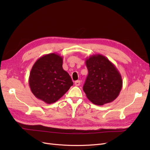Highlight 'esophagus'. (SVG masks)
I'll return each instance as SVG.
<instances>
[{"label": "esophagus", "instance_id": "esophagus-1", "mask_svg": "<svg viewBox=\"0 0 150 150\" xmlns=\"http://www.w3.org/2000/svg\"><path fill=\"white\" fill-rule=\"evenodd\" d=\"M80 84H81V81L78 80V81H75V85L76 86H80Z\"/></svg>", "mask_w": 150, "mask_h": 150}]
</instances>
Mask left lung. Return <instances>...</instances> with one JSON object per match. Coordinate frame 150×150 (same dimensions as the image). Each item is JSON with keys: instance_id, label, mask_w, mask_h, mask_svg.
<instances>
[{"instance_id": "8db88e82", "label": "left lung", "mask_w": 150, "mask_h": 150, "mask_svg": "<svg viewBox=\"0 0 150 150\" xmlns=\"http://www.w3.org/2000/svg\"><path fill=\"white\" fill-rule=\"evenodd\" d=\"M86 65L88 75L83 91L89 100L99 106L115 100L122 87L121 76L116 66L99 54L86 58Z\"/></svg>"}]
</instances>
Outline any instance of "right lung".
Segmentation results:
<instances>
[{
  "label": "right lung",
  "instance_id": "obj_1",
  "mask_svg": "<svg viewBox=\"0 0 150 150\" xmlns=\"http://www.w3.org/2000/svg\"><path fill=\"white\" fill-rule=\"evenodd\" d=\"M62 61L60 55L50 53L39 58L31 69V92L47 104L56 102L73 85L69 74L63 69Z\"/></svg>",
  "mask_w": 150,
  "mask_h": 150
}]
</instances>
